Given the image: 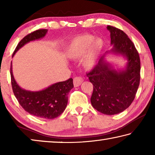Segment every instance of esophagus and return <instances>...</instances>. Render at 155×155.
<instances>
[{"instance_id":"1","label":"esophagus","mask_w":155,"mask_h":155,"mask_svg":"<svg viewBox=\"0 0 155 155\" xmlns=\"http://www.w3.org/2000/svg\"><path fill=\"white\" fill-rule=\"evenodd\" d=\"M83 79L80 77H76L74 78V81H73V83H74V87H78V86L81 85V84L83 83Z\"/></svg>"}]
</instances>
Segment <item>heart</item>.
Here are the masks:
<instances>
[{
	"label": "heart",
	"mask_w": 155,
	"mask_h": 155,
	"mask_svg": "<svg viewBox=\"0 0 155 155\" xmlns=\"http://www.w3.org/2000/svg\"><path fill=\"white\" fill-rule=\"evenodd\" d=\"M103 43L100 39H94L91 35H83L77 37L71 41L66 54L70 59H78L85 54L83 65L90 69L96 64Z\"/></svg>",
	"instance_id": "b5f03b06"
}]
</instances>
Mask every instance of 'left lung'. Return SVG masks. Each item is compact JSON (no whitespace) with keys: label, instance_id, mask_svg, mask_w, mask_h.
<instances>
[{"label":"left lung","instance_id":"8db88e82","mask_svg":"<svg viewBox=\"0 0 155 155\" xmlns=\"http://www.w3.org/2000/svg\"><path fill=\"white\" fill-rule=\"evenodd\" d=\"M114 45L109 52L127 58L125 70H115L104 59H99L90 72L87 73L94 90L91 103L94 109L105 115H115L124 111L133 103L140 85V59L133 41L124 31L107 26Z\"/></svg>","mask_w":155,"mask_h":155}]
</instances>
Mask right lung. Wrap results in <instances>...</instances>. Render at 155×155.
<instances>
[{"instance_id": "obj_1", "label": "right lung", "mask_w": 155, "mask_h": 155, "mask_svg": "<svg viewBox=\"0 0 155 155\" xmlns=\"http://www.w3.org/2000/svg\"><path fill=\"white\" fill-rule=\"evenodd\" d=\"M47 31L39 29L26 35L18 43L13 56L25 44L44 38ZM10 74L12 90L15 98L28 114L41 118L52 120L59 116L64 111L68 104V94L74 87L72 78L54 83L43 90L31 91L23 90L18 85L13 75L12 64Z\"/></svg>"}]
</instances>
